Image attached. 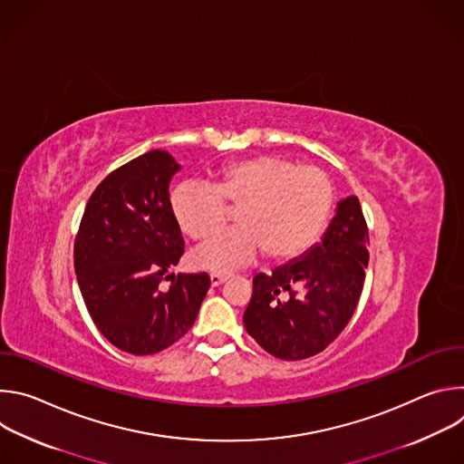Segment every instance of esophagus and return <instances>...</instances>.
Wrapping results in <instances>:
<instances>
[{
  "instance_id": "obj_1",
  "label": "esophagus",
  "mask_w": 464,
  "mask_h": 464,
  "mask_svg": "<svg viewBox=\"0 0 464 464\" xmlns=\"http://www.w3.org/2000/svg\"><path fill=\"white\" fill-rule=\"evenodd\" d=\"M227 277H229V276H224V274H211V276H209L213 286H220L222 283L227 281Z\"/></svg>"
}]
</instances>
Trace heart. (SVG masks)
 <instances>
[{
	"mask_svg": "<svg viewBox=\"0 0 464 464\" xmlns=\"http://www.w3.org/2000/svg\"><path fill=\"white\" fill-rule=\"evenodd\" d=\"M334 183L315 167L283 154H260L224 167L213 188L183 183L170 208L192 240L218 233L237 213L238 229L222 233L192 251L196 268L231 272L264 251L270 260L304 255L321 237L334 209Z\"/></svg>",
	"mask_w": 464,
	"mask_h": 464,
	"instance_id": "1",
	"label": "heart"
}]
</instances>
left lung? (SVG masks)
<instances>
[{
	"label": "left lung",
	"instance_id": "8db88e82",
	"mask_svg": "<svg viewBox=\"0 0 464 464\" xmlns=\"http://www.w3.org/2000/svg\"><path fill=\"white\" fill-rule=\"evenodd\" d=\"M369 227L356 196L340 202L321 244L299 260L253 277L247 334L281 360H304L333 343L351 321L365 281Z\"/></svg>",
	"mask_w": 464,
	"mask_h": 464
}]
</instances>
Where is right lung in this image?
<instances>
[{
  "mask_svg": "<svg viewBox=\"0 0 464 464\" xmlns=\"http://www.w3.org/2000/svg\"><path fill=\"white\" fill-rule=\"evenodd\" d=\"M178 169L160 149L117 167L92 192L75 237V274L93 323L136 356L185 336L211 286L208 274L167 276L185 251L169 198Z\"/></svg>",
  "mask_w": 464,
  "mask_h": 464,
  "instance_id": "add662e5",
  "label": "right lung"
}]
</instances>
